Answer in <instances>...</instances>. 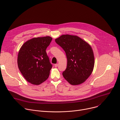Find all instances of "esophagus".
<instances>
[{
  "label": "esophagus",
  "instance_id": "obj_1",
  "mask_svg": "<svg viewBox=\"0 0 120 120\" xmlns=\"http://www.w3.org/2000/svg\"><path fill=\"white\" fill-rule=\"evenodd\" d=\"M58 66V64H55V67H57Z\"/></svg>",
  "mask_w": 120,
  "mask_h": 120
}]
</instances>
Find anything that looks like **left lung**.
<instances>
[{
  "mask_svg": "<svg viewBox=\"0 0 120 120\" xmlns=\"http://www.w3.org/2000/svg\"><path fill=\"white\" fill-rule=\"evenodd\" d=\"M65 51L67 64L63 73L64 79L72 85L80 84L93 72L94 57L91 45L77 36L63 35L55 39Z\"/></svg>",
  "mask_w": 120,
  "mask_h": 120,
  "instance_id": "1",
  "label": "left lung"
}]
</instances>
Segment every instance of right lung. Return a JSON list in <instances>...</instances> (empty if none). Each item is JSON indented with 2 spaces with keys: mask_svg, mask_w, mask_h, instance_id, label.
<instances>
[{
  "mask_svg": "<svg viewBox=\"0 0 120 120\" xmlns=\"http://www.w3.org/2000/svg\"><path fill=\"white\" fill-rule=\"evenodd\" d=\"M52 38H35L26 42L18 54V64L25 79L34 85H39L48 78L52 65L49 62L46 49Z\"/></svg>",
  "mask_w": 120,
  "mask_h": 120,
  "instance_id": "right-lung-1",
  "label": "right lung"
}]
</instances>
